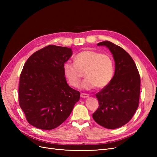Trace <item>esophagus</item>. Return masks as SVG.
<instances>
[{
  "label": "esophagus",
  "mask_w": 157,
  "mask_h": 157,
  "mask_svg": "<svg viewBox=\"0 0 157 157\" xmlns=\"http://www.w3.org/2000/svg\"><path fill=\"white\" fill-rule=\"evenodd\" d=\"M80 97L82 98H86L89 97V95L87 94H84V93H81L80 94Z\"/></svg>",
  "instance_id": "esophagus-1"
}]
</instances>
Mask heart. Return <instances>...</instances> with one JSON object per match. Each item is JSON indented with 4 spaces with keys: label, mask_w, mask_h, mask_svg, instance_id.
Instances as JSON below:
<instances>
[{
    "label": "heart",
    "mask_w": 157,
    "mask_h": 157,
    "mask_svg": "<svg viewBox=\"0 0 157 157\" xmlns=\"http://www.w3.org/2000/svg\"><path fill=\"white\" fill-rule=\"evenodd\" d=\"M63 68L66 78L73 87L78 86L84 73L86 78L80 88L84 90L107 86L115 72L111 57L94 50L80 52L75 56L74 63H65Z\"/></svg>",
    "instance_id": "obj_1"
}]
</instances>
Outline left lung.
I'll return each instance as SVG.
<instances>
[{"mask_svg": "<svg viewBox=\"0 0 157 157\" xmlns=\"http://www.w3.org/2000/svg\"><path fill=\"white\" fill-rule=\"evenodd\" d=\"M98 46L110 50L115 71L111 81L96 94L99 107L92 117L101 126L116 129L129 122L139 106L140 76L132 57L121 47L107 40Z\"/></svg>", "mask_w": 157, "mask_h": 157, "instance_id": "obj_1", "label": "left lung"}]
</instances>
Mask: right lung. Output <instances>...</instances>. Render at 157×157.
Wrapping results in <instances>:
<instances>
[{
  "label": "right lung",
  "mask_w": 157,
  "mask_h": 157,
  "mask_svg": "<svg viewBox=\"0 0 157 157\" xmlns=\"http://www.w3.org/2000/svg\"><path fill=\"white\" fill-rule=\"evenodd\" d=\"M71 48L49 45L32 54L20 77L19 103L27 122L41 130H52L67 119L80 92L67 83L63 65Z\"/></svg>",
  "instance_id": "obj_1"
}]
</instances>
